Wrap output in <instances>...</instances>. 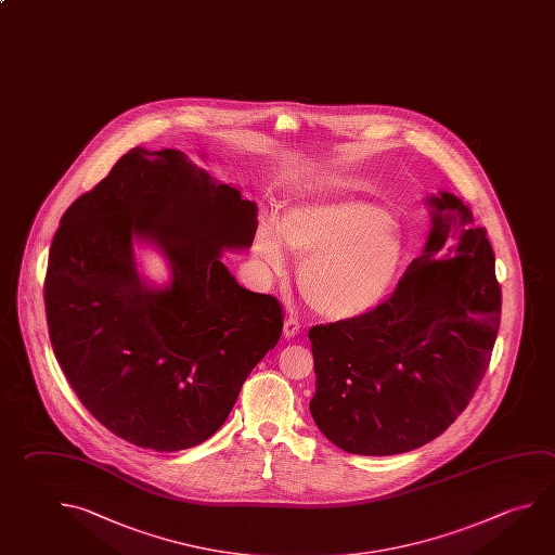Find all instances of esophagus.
I'll return each instance as SVG.
<instances>
[{"mask_svg":"<svg viewBox=\"0 0 555 555\" xmlns=\"http://www.w3.org/2000/svg\"><path fill=\"white\" fill-rule=\"evenodd\" d=\"M298 333H300V321L296 318H286L284 320V337L291 339V337H296Z\"/></svg>","mask_w":555,"mask_h":555,"instance_id":"1","label":"esophagus"}]
</instances>
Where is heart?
<instances>
[{"label": "heart", "instance_id": "b5f03b06", "mask_svg": "<svg viewBox=\"0 0 555 555\" xmlns=\"http://www.w3.org/2000/svg\"><path fill=\"white\" fill-rule=\"evenodd\" d=\"M296 257L298 286L311 310L327 320H350L372 310L398 276L403 235L379 206L360 201L296 203L276 225L263 220L251 244L254 261L267 276L286 271Z\"/></svg>", "mask_w": 555, "mask_h": 555}]
</instances>
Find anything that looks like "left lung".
Returning <instances> with one entry per match:
<instances>
[{"label": "left lung", "instance_id": "left-lung-1", "mask_svg": "<svg viewBox=\"0 0 555 555\" xmlns=\"http://www.w3.org/2000/svg\"><path fill=\"white\" fill-rule=\"evenodd\" d=\"M423 251L389 300L310 330L311 417L335 447L391 456L442 435L486 374L501 321L495 255L462 198H425Z\"/></svg>", "mask_w": 555, "mask_h": 555}]
</instances>
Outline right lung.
<instances>
[{
	"instance_id": "add662e5",
	"label": "right lung",
	"mask_w": 555,
	"mask_h": 555,
	"mask_svg": "<svg viewBox=\"0 0 555 555\" xmlns=\"http://www.w3.org/2000/svg\"><path fill=\"white\" fill-rule=\"evenodd\" d=\"M257 205L177 150L132 147L60 220L44 282L50 340L89 413L140 448L177 452L224 425L281 339L276 298L240 286L225 251L254 244ZM150 246L170 279L147 282Z\"/></svg>"
}]
</instances>
